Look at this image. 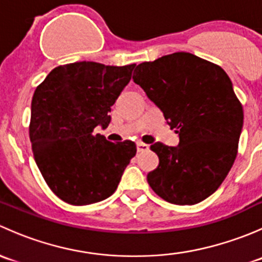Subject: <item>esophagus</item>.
<instances>
[{
    "label": "esophagus",
    "mask_w": 262,
    "mask_h": 262,
    "mask_svg": "<svg viewBox=\"0 0 262 262\" xmlns=\"http://www.w3.org/2000/svg\"><path fill=\"white\" fill-rule=\"evenodd\" d=\"M148 149H149V146H148V144L142 143V142H138V143H137V150H138V152H146Z\"/></svg>",
    "instance_id": "esophagus-1"
}]
</instances>
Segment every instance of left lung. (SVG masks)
<instances>
[{
	"label": "left lung",
	"instance_id": "8db88e82",
	"mask_svg": "<svg viewBox=\"0 0 262 262\" xmlns=\"http://www.w3.org/2000/svg\"><path fill=\"white\" fill-rule=\"evenodd\" d=\"M133 81L163 113L179 144H152L160 165L147 175L166 202L192 205L213 194L233 166L244 110L228 75L191 53L178 52L137 66Z\"/></svg>",
	"mask_w": 262,
	"mask_h": 262
}]
</instances>
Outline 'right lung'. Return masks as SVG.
<instances>
[{"label":"right lung","mask_w":262,"mask_h":262,"mask_svg":"<svg viewBox=\"0 0 262 262\" xmlns=\"http://www.w3.org/2000/svg\"><path fill=\"white\" fill-rule=\"evenodd\" d=\"M136 64L115 67L75 62L54 68L31 100L34 158L52 191L72 205L106 199L136 156L132 141H106L95 128H107L115 104Z\"/></svg>","instance_id":"1"}]
</instances>
